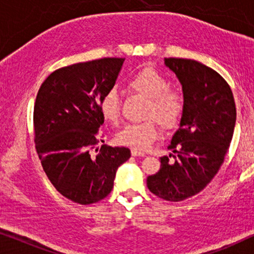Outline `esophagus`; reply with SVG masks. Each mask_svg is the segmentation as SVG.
Listing matches in <instances>:
<instances>
[{
    "instance_id": "obj_1",
    "label": "esophagus",
    "mask_w": 254,
    "mask_h": 254,
    "mask_svg": "<svg viewBox=\"0 0 254 254\" xmlns=\"http://www.w3.org/2000/svg\"><path fill=\"white\" fill-rule=\"evenodd\" d=\"M131 156H134V157H144V154L143 152H141V151H137V150H134V149H131Z\"/></svg>"
}]
</instances>
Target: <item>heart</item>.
<instances>
[{"mask_svg":"<svg viewBox=\"0 0 254 254\" xmlns=\"http://www.w3.org/2000/svg\"><path fill=\"white\" fill-rule=\"evenodd\" d=\"M131 90L148 99L145 117L150 119L138 124H127L118 131V144L145 151L158 136L157 123L164 128H173L179 124L185 110V100L180 92L169 89V82L161 72L147 67L137 71L129 81ZM103 118L110 123L118 120L120 114V96L116 88L104 93L99 102Z\"/></svg>","mask_w":254,"mask_h":254,"instance_id":"b5f03b06","label":"heart"}]
</instances>
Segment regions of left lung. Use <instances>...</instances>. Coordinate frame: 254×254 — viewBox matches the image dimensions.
<instances>
[{"label": "left lung", "instance_id": "obj_1", "mask_svg": "<svg viewBox=\"0 0 254 254\" xmlns=\"http://www.w3.org/2000/svg\"><path fill=\"white\" fill-rule=\"evenodd\" d=\"M183 86L185 110L170 150L175 163L161 157V169L147 178L151 193L166 201H183L201 192L218 172L236 125L230 86L207 65L190 59H164Z\"/></svg>", "mask_w": 254, "mask_h": 254}]
</instances>
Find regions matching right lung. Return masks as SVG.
Wrapping results in <instances>:
<instances>
[{
    "label": "right lung",
    "mask_w": 254,
    "mask_h": 254,
    "mask_svg": "<svg viewBox=\"0 0 254 254\" xmlns=\"http://www.w3.org/2000/svg\"><path fill=\"white\" fill-rule=\"evenodd\" d=\"M124 61L104 58L60 68L38 91L33 112L38 156L58 192L76 203H96L109 195L118 168L130 157L128 148L105 144L98 154H89L104 142L99 102L116 84Z\"/></svg>",
    "instance_id": "1"
}]
</instances>
